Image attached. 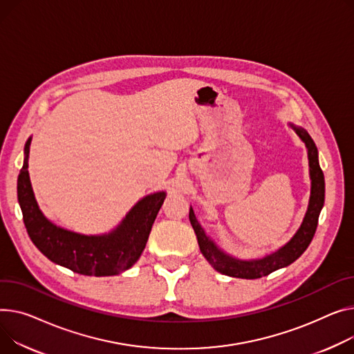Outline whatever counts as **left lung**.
Instances as JSON below:
<instances>
[{
	"mask_svg": "<svg viewBox=\"0 0 354 354\" xmlns=\"http://www.w3.org/2000/svg\"><path fill=\"white\" fill-rule=\"evenodd\" d=\"M290 127L296 131V133L300 136V139L306 144V147H308L310 179H312V195H310V202H309L308 212H306L304 221L289 243H286L283 248H280L277 252L272 254H268L262 259H257V261H238V259H233L225 254L221 249H218V246L206 236L205 230L198 223L192 207L189 210V221L196 233L202 254L206 257V261L214 266L215 270L223 274H227L232 277H241V279H259V277L268 276L280 268H285L293 263L296 259L306 249H308V246L310 245L315 236L320 210L324 203V175L319 165L317 148L313 142L312 136L303 128H296L295 125H290Z\"/></svg>",
	"mask_w": 354,
	"mask_h": 354,
	"instance_id": "left-lung-1",
	"label": "left lung"
}]
</instances>
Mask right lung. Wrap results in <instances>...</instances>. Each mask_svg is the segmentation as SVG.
Returning <instances> with one entry per match:
<instances>
[{
    "instance_id": "1",
    "label": "right lung",
    "mask_w": 354,
    "mask_h": 354,
    "mask_svg": "<svg viewBox=\"0 0 354 354\" xmlns=\"http://www.w3.org/2000/svg\"><path fill=\"white\" fill-rule=\"evenodd\" d=\"M31 138L26 144V158L18 175L17 192L24 225L30 239L51 262L85 276H112L129 269L144 252L165 192L140 199L112 233L85 236L55 226L37 205L28 175Z\"/></svg>"
}]
</instances>
